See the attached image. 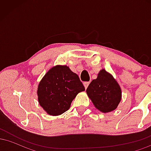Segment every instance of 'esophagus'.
I'll return each instance as SVG.
<instances>
[{"mask_svg": "<svg viewBox=\"0 0 151 151\" xmlns=\"http://www.w3.org/2000/svg\"><path fill=\"white\" fill-rule=\"evenodd\" d=\"M89 82H84V88H85V89H86V88L88 87V86H89Z\"/></svg>", "mask_w": 151, "mask_h": 151, "instance_id": "34e87169", "label": "esophagus"}]
</instances>
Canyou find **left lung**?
<instances>
[{
	"label": "left lung",
	"instance_id": "1",
	"mask_svg": "<svg viewBox=\"0 0 151 151\" xmlns=\"http://www.w3.org/2000/svg\"><path fill=\"white\" fill-rule=\"evenodd\" d=\"M95 108L102 113L113 111L121 100V89L111 74L102 69L86 90Z\"/></svg>",
	"mask_w": 151,
	"mask_h": 151
}]
</instances>
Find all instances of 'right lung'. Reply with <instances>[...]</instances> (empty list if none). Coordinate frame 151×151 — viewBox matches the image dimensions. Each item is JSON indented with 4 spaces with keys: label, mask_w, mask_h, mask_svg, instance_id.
<instances>
[{
    "label": "right lung",
    "mask_w": 151,
    "mask_h": 151,
    "mask_svg": "<svg viewBox=\"0 0 151 151\" xmlns=\"http://www.w3.org/2000/svg\"><path fill=\"white\" fill-rule=\"evenodd\" d=\"M85 90L77 74L67 65L50 68L37 87L39 104L50 116L61 115L70 108L77 95Z\"/></svg>",
    "instance_id": "add662e5"
}]
</instances>
